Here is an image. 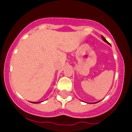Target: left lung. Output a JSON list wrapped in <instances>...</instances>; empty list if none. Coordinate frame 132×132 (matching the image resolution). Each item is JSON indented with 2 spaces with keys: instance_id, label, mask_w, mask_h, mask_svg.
I'll list each match as a JSON object with an SVG mask.
<instances>
[{
  "instance_id": "obj_1",
  "label": "left lung",
  "mask_w": 132,
  "mask_h": 132,
  "mask_svg": "<svg viewBox=\"0 0 132 132\" xmlns=\"http://www.w3.org/2000/svg\"><path fill=\"white\" fill-rule=\"evenodd\" d=\"M101 38H102V40L104 41V42H106V44H109L110 45V46H111V45H110V44H109V43L108 42H107V40L106 39H105V38H104V37H103V36H101ZM100 101H98V102H93V103H89V104H96V103H97V102H100Z\"/></svg>"
}]
</instances>
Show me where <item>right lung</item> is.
<instances>
[{
  "label": "right lung",
  "instance_id": "obj_1",
  "mask_svg": "<svg viewBox=\"0 0 132 132\" xmlns=\"http://www.w3.org/2000/svg\"><path fill=\"white\" fill-rule=\"evenodd\" d=\"M31 102L34 104H38V103H40L41 102Z\"/></svg>",
  "mask_w": 132,
  "mask_h": 132
}]
</instances>
